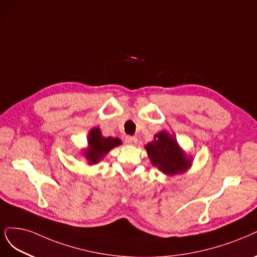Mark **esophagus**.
<instances>
[{"label": "esophagus", "mask_w": 257, "mask_h": 257, "mask_svg": "<svg viewBox=\"0 0 257 257\" xmlns=\"http://www.w3.org/2000/svg\"><path fill=\"white\" fill-rule=\"evenodd\" d=\"M124 143L128 146H135L137 144V138L134 136H126L124 138Z\"/></svg>", "instance_id": "34e87169"}]
</instances>
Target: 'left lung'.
<instances>
[{"label": "left lung", "instance_id": "left-lung-1", "mask_svg": "<svg viewBox=\"0 0 257 257\" xmlns=\"http://www.w3.org/2000/svg\"><path fill=\"white\" fill-rule=\"evenodd\" d=\"M146 149L152 165L165 174L183 172L190 166V159L186 158L176 140L166 132L155 135V139L149 143Z\"/></svg>", "mask_w": 257, "mask_h": 257}]
</instances>
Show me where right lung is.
I'll return each mask as SVG.
<instances>
[{
	"label": "right lung",
	"instance_id": "obj_1",
	"mask_svg": "<svg viewBox=\"0 0 257 257\" xmlns=\"http://www.w3.org/2000/svg\"><path fill=\"white\" fill-rule=\"evenodd\" d=\"M88 144H89V149L85 153L86 157L89 161V164H96L112 148L120 146L122 143L119 138L102 137L100 128H93L89 133Z\"/></svg>",
	"mask_w": 257,
	"mask_h": 257
}]
</instances>
